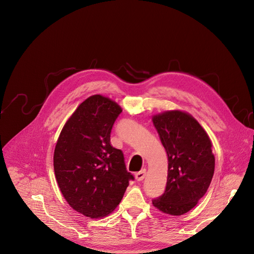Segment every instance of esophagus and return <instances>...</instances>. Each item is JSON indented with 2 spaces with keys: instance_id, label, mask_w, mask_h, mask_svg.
Listing matches in <instances>:
<instances>
[{
  "instance_id": "esophagus-1",
  "label": "esophagus",
  "mask_w": 254,
  "mask_h": 254,
  "mask_svg": "<svg viewBox=\"0 0 254 254\" xmlns=\"http://www.w3.org/2000/svg\"><path fill=\"white\" fill-rule=\"evenodd\" d=\"M145 176H146V170L145 169H143L140 172L136 173V175H135V177H136V179L138 181H142L145 178Z\"/></svg>"
}]
</instances>
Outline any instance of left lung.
<instances>
[{
  "mask_svg": "<svg viewBox=\"0 0 254 254\" xmlns=\"http://www.w3.org/2000/svg\"><path fill=\"white\" fill-rule=\"evenodd\" d=\"M153 126L168 155L165 192L152 199L159 211L182 215L201 199L211 183L215 157L207 132L196 120L182 111L154 115Z\"/></svg>",
  "mask_w": 254,
  "mask_h": 254,
  "instance_id": "left-lung-1",
  "label": "left lung"
}]
</instances>
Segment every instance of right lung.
<instances>
[{"instance_id":"add662e5","label":"right lung","mask_w":254,"mask_h":254,"mask_svg":"<svg viewBox=\"0 0 254 254\" xmlns=\"http://www.w3.org/2000/svg\"><path fill=\"white\" fill-rule=\"evenodd\" d=\"M122 112L108 98L89 97L65 123L56 146L53 167L60 190L74 210L90 218L111 213L134 180L123 151L110 143Z\"/></svg>"}]
</instances>
